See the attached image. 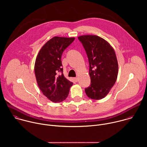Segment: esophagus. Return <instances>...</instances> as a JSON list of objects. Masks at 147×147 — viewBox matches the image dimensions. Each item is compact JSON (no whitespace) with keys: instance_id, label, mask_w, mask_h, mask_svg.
Listing matches in <instances>:
<instances>
[{"instance_id":"esophagus-1","label":"esophagus","mask_w":147,"mask_h":147,"mask_svg":"<svg viewBox=\"0 0 147 147\" xmlns=\"http://www.w3.org/2000/svg\"><path fill=\"white\" fill-rule=\"evenodd\" d=\"M74 80L75 81L77 82L78 81V77H75V78H74Z\"/></svg>"}]
</instances>
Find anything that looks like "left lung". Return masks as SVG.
I'll use <instances>...</instances> for the list:
<instances>
[{
    "label": "left lung",
    "mask_w": 147,
    "mask_h": 147,
    "mask_svg": "<svg viewBox=\"0 0 147 147\" xmlns=\"http://www.w3.org/2000/svg\"><path fill=\"white\" fill-rule=\"evenodd\" d=\"M84 48L89 61L90 86L85 92L91 99H100L109 93L116 81L118 63L113 48L96 35L78 37Z\"/></svg>",
    "instance_id": "left-lung-1"
}]
</instances>
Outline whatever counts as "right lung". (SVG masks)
Listing matches in <instances>:
<instances>
[{"label":"right lung","instance_id":"1","mask_svg":"<svg viewBox=\"0 0 147 147\" xmlns=\"http://www.w3.org/2000/svg\"><path fill=\"white\" fill-rule=\"evenodd\" d=\"M74 39L52 38L41 48L35 60L34 71L38 87L44 95L53 102L65 100L73 85V82L63 75L61 57Z\"/></svg>","mask_w":147,"mask_h":147}]
</instances>
